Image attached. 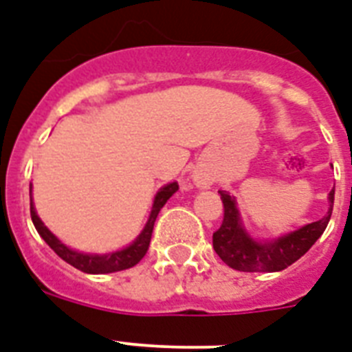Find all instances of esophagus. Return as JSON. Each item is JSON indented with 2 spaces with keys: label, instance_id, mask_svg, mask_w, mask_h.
<instances>
[{
  "label": "esophagus",
  "instance_id": "esophagus-1",
  "mask_svg": "<svg viewBox=\"0 0 352 352\" xmlns=\"http://www.w3.org/2000/svg\"><path fill=\"white\" fill-rule=\"evenodd\" d=\"M193 181H195L197 188H201V190H206V188H210L211 186V179L206 175V173H197Z\"/></svg>",
  "mask_w": 352,
  "mask_h": 352
}]
</instances>
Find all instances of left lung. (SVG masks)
I'll use <instances>...</instances> for the list:
<instances>
[{"label":"left lung","instance_id":"1","mask_svg":"<svg viewBox=\"0 0 352 352\" xmlns=\"http://www.w3.org/2000/svg\"><path fill=\"white\" fill-rule=\"evenodd\" d=\"M219 193L224 204V221L213 233V250L224 264L244 273H276L295 264L318 241L333 213L334 190H331L329 210L320 221L302 226L300 230L285 233L273 241H255L242 224L235 197H231L228 191Z\"/></svg>","mask_w":352,"mask_h":352}]
</instances>
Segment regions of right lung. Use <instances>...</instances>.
I'll use <instances>...</instances> for the list:
<instances>
[{
	"label": "right lung",
	"mask_w": 352,
	"mask_h": 352,
	"mask_svg": "<svg viewBox=\"0 0 352 352\" xmlns=\"http://www.w3.org/2000/svg\"><path fill=\"white\" fill-rule=\"evenodd\" d=\"M179 190V184L177 182H170V184L162 186L161 190L157 191L155 199H153V206H151L150 219H148L144 230L141 231V235L137 236L135 241L131 242L130 245L122 248L119 251H111V253H104V255H97V253H82V251H76L72 248L63 244L52 231L48 230L47 226L43 224V221L37 217L36 208H34V202L30 199V217H32V222L36 226L37 233L41 235V239L47 242L57 255L61 256L65 262H68L70 265H74L76 270L82 271V273H90V275H104V273H116V271L128 270V267H133L135 264L141 262V258L146 255L148 245L151 241V233H153V224H155V219L159 215L161 208L168 202L175 191ZM30 193H32V186H30Z\"/></svg>",
	"instance_id": "add662e5"
}]
</instances>
